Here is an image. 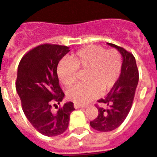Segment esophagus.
Listing matches in <instances>:
<instances>
[{"instance_id": "esophagus-1", "label": "esophagus", "mask_w": 157, "mask_h": 157, "mask_svg": "<svg viewBox=\"0 0 157 157\" xmlns=\"http://www.w3.org/2000/svg\"><path fill=\"white\" fill-rule=\"evenodd\" d=\"M74 107L75 109H84V108H86V106L78 105V104H74Z\"/></svg>"}]
</instances>
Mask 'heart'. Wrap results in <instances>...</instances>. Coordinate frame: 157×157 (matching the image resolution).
<instances>
[{
    "label": "heart",
    "mask_w": 157,
    "mask_h": 157,
    "mask_svg": "<svg viewBox=\"0 0 157 157\" xmlns=\"http://www.w3.org/2000/svg\"><path fill=\"white\" fill-rule=\"evenodd\" d=\"M123 59L116 50L106 51L97 45H89L76 52L70 61L62 60L56 68L60 82L66 87L74 85L77 71L85 72L84 85L69 90L67 96L70 101L84 105L98 98L99 93L105 94L112 90L120 77Z\"/></svg>",
    "instance_id": "heart-1"
}]
</instances>
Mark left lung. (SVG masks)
Listing matches in <instances>:
<instances>
[{
    "instance_id": "1",
    "label": "left lung",
    "mask_w": 157,
    "mask_h": 157,
    "mask_svg": "<svg viewBox=\"0 0 157 157\" xmlns=\"http://www.w3.org/2000/svg\"><path fill=\"white\" fill-rule=\"evenodd\" d=\"M117 49L123 57L120 77L114 87L105 98L98 100L107 108L97 106L98 116L90 123L91 127L101 132H109L121 125L132 107L136 88L138 83V70L132 53L122 47L107 43Z\"/></svg>"
}]
</instances>
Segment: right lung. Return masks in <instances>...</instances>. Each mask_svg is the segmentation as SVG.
<instances>
[{"mask_svg": "<svg viewBox=\"0 0 157 157\" xmlns=\"http://www.w3.org/2000/svg\"><path fill=\"white\" fill-rule=\"evenodd\" d=\"M69 51L64 45H40L25 54L18 66L16 88L23 112L32 126L48 137L63 134L75 110L70 101L56 112L52 111V107L58 108L64 98L56 68Z\"/></svg>", "mask_w": 157, "mask_h": 157, "instance_id": "right-lung-1", "label": "right lung"}]
</instances>
